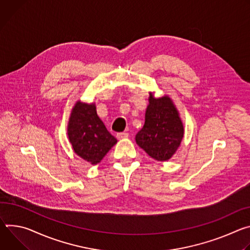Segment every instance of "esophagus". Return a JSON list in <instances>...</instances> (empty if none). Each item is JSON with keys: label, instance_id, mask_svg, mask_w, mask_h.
Wrapping results in <instances>:
<instances>
[{"label": "esophagus", "instance_id": "1", "mask_svg": "<svg viewBox=\"0 0 250 250\" xmlns=\"http://www.w3.org/2000/svg\"><path fill=\"white\" fill-rule=\"evenodd\" d=\"M128 137V133H125V132H121V133H118L116 135V138L118 140H122V139H125V138Z\"/></svg>", "mask_w": 250, "mask_h": 250}]
</instances>
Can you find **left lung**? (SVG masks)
<instances>
[{"label": "left lung", "mask_w": 250, "mask_h": 250, "mask_svg": "<svg viewBox=\"0 0 250 250\" xmlns=\"http://www.w3.org/2000/svg\"><path fill=\"white\" fill-rule=\"evenodd\" d=\"M184 125L172 99L155 98L150 92L145 124L136 135V143L151 158L164 162L176 153L184 137Z\"/></svg>", "instance_id": "8db88e82"}]
</instances>
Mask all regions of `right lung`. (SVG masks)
Wrapping results in <instances>:
<instances>
[{
    "mask_svg": "<svg viewBox=\"0 0 250 250\" xmlns=\"http://www.w3.org/2000/svg\"><path fill=\"white\" fill-rule=\"evenodd\" d=\"M67 135L77 156L96 165L104 158L117 140L111 135L96 113L94 103L77 101L72 108Z\"/></svg>",
    "mask_w": 250,
    "mask_h": 250,
    "instance_id": "obj_1",
    "label": "right lung"
}]
</instances>
